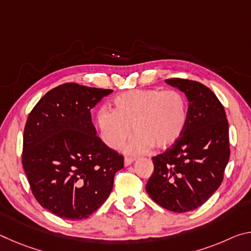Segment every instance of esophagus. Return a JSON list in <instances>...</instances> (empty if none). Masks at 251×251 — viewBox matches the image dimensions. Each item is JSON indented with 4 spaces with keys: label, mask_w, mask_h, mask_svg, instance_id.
<instances>
[{
    "label": "esophagus",
    "mask_w": 251,
    "mask_h": 251,
    "mask_svg": "<svg viewBox=\"0 0 251 251\" xmlns=\"http://www.w3.org/2000/svg\"><path fill=\"white\" fill-rule=\"evenodd\" d=\"M135 161L134 158H125L124 159V165L125 166H129V165H131Z\"/></svg>",
    "instance_id": "1"
}]
</instances>
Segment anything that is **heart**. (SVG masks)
Listing matches in <instances>:
<instances>
[{"label":"heart","instance_id":"obj_1","mask_svg":"<svg viewBox=\"0 0 251 251\" xmlns=\"http://www.w3.org/2000/svg\"><path fill=\"white\" fill-rule=\"evenodd\" d=\"M188 121L185 95L176 90H133L113 100V110L106 107L96 113L94 124L106 146L118 150L135 135L125 147L129 155H141L152 147L165 150L180 138Z\"/></svg>","mask_w":251,"mask_h":251}]
</instances>
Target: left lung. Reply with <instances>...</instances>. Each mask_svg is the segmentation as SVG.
Returning <instances> with one entry per match:
<instances>
[{
    "label": "left lung",
    "mask_w": 251,
    "mask_h": 251,
    "mask_svg": "<svg viewBox=\"0 0 251 251\" xmlns=\"http://www.w3.org/2000/svg\"><path fill=\"white\" fill-rule=\"evenodd\" d=\"M168 85L188 100V121L180 138L155 157L154 173L146 185L152 201L174 212L201 207L219 188L229 150L228 121L224 106L201 83L169 78Z\"/></svg>",
    "instance_id": "8db88e82"
}]
</instances>
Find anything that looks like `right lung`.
<instances>
[{
	"label": "right lung",
	"instance_id": "add662e5",
	"mask_svg": "<svg viewBox=\"0 0 251 251\" xmlns=\"http://www.w3.org/2000/svg\"><path fill=\"white\" fill-rule=\"evenodd\" d=\"M112 90L66 83L27 117L22 164L40 205L58 217L86 219L112 193L124 157L96 136L91 109Z\"/></svg>",
	"mask_w": 251,
	"mask_h": 251
}]
</instances>
